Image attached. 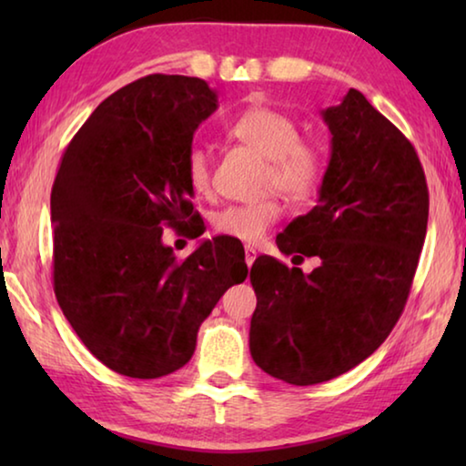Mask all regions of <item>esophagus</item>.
I'll return each instance as SVG.
<instances>
[{
  "mask_svg": "<svg viewBox=\"0 0 466 466\" xmlns=\"http://www.w3.org/2000/svg\"><path fill=\"white\" fill-rule=\"evenodd\" d=\"M257 258V250L252 247H244V261H247L248 267H252V263H255Z\"/></svg>",
  "mask_w": 466,
  "mask_h": 466,
  "instance_id": "obj_1",
  "label": "esophagus"
}]
</instances>
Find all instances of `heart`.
Returning a JSON list of instances; mask_svg holds the SVG:
<instances>
[{"mask_svg": "<svg viewBox=\"0 0 466 466\" xmlns=\"http://www.w3.org/2000/svg\"><path fill=\"white\" fill-rule=\"evenodd\" d=\"M232 137L269 160V185H275L291 199H304L319 187L325 157L314 139L299 137L298 123L278 108L255 105L236 116L230 125ZM211 149L195 144L185 160L187 180L195 193L211 188ZM278 199L228 205L214 218L216 232L244 242L263 238L265 232L281 218Z\"/></svg>", "mask_w": 466, "mask_h": 466, "instance_id": "heart-1", "label": "heart"}]
</instances>
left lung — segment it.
Instances as JSON below:
<instances>
[{
  "mask_svg": "<svg viewBox=\"0 0 466 466\" xmlns=\"http://www.w3.org/2000/svg\"><path fill=\"white\" fill-rule=\"evenodd\" d=\"M322 119L330 157L319 203L278 236L281 252H298L294 261L320 265L304 273L258 257L250 269V356L296 386L350 372L384 343L428 230V183L411 141L353 88Z\"/></svg>",
  "mask_w": 466,
  "mask_h": 466,
  "instance_id": "1",
  "label": "left lung"
}]
</instances>
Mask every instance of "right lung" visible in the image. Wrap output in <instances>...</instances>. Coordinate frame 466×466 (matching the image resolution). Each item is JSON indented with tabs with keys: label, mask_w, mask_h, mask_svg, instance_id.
<instances>
[{
	"label": "right lung",
	"mask_w": 466,
	"mask_h": 466,
	"mask_svg": "<svg viewBox=\"0 0 466 466\" xmlns=\"http://www.w3.org/2000/svg\"><path fill=\"white\" fill-rule=\"evenodd\" d=\"M216 108V90L199 77L146 76L102 100L61 157L51 191L55 296L116 374L149 380L183 368L218 299L247 279L242 244L203 240L178 261L162 240L164 226L203 234L185 160Z\"/></svg>",
	"instance_id": "1"
}]
</instances>
